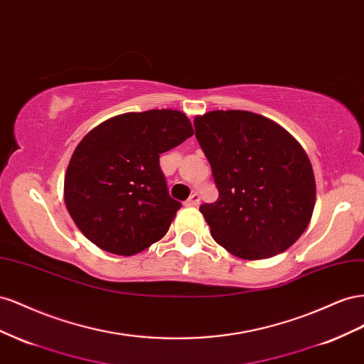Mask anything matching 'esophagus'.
Wrapping results in <instances>:
<instances>
[{"label":"esophagus","mask_w":364,"mask_h":364,"mask_svg":"<svg viewBox=\"0 0 364 364\" xmlns=\"http://www.w3.org/2000/svg\"><path fill=\"white\" fill-rule=\"evenodd\" d=\"M200 195L198 193H193V195H191L189 196V200L188 201H186V204H188V205H192V207H196V205H198L200 204Z\"/></svg>","instance_id":"34e87169"}]
</instances>
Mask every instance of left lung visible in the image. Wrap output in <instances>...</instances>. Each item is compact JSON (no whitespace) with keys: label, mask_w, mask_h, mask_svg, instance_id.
Returning a JSON list of instances; mask_svg holds the SVG:
<instances>
[{"label":"left lung","mask_w":364,"mask_h":364,"mask_svg":"<svg viewBox=\"0 0 364 364\" xmlns=\"http://www.w3.org/2000/svg\"><path fill=\"white\" fill-rule=\"evenodd\" d=\"M193 124L220 192L215 203L200 207L213 240L248 261L285 252L305 232L316 204L304 148L250 111H210Z\"/></svg>","instance_id":"8db88e82"}]
</instances>
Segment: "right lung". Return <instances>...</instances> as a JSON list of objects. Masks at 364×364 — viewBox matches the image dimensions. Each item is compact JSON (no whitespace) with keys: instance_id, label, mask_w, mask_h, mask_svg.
<instances>
[{"instance_id":"add662e5","label":"right lung","mask_w":364,"mask_h":364,"mask_svg":"<svg viewBox=\"0 0 364 364\" xmlns=\"http://www.w3.org/2000/svg\"><path fill=\"white\" fill-rule=\"evenodd\" d=\"M192 136L191 120L175 109L124 112L91 129L73 152L64 183L79 230L120 256L160 241L181 207L168 192L160 154Z\"/></svg>"}]
</instances>
